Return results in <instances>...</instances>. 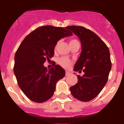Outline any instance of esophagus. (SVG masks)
I'll return each instance as SVG.
<instances>
[{"instance_id":"34e87169","label":"esophagus","mask_w":124,"mask_h":124,"mask_svg":"<svg viewBox=\"0 0 124 124\" xmlns=\"http://www.w3.org/2000/svg\"><path fill=\"white\" fill-rule=\"evenodd\" d=\"M71 75V73L68 71H66V76H68Z\"/></svg>"}]
</instances>
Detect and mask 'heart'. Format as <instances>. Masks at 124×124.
Instances as JSON below:
<instances>
[{
    "instance_id": "b5f03b06",
    "label": "heart",
    "mask_w": 124,
    "mask_h": 124,
    "mask_svg": "<svg viewBox=\"0 0 124 124\" xmlns=\"http://www.w3.org/2000/svg\"><path fill=\"white\" fill-rule=\"evenodd\" d=\"M75 42H78L77 40H76V39H71V40H70V45L72 44L73 43ZM58 45V42L57 43L56 45L55 46V49L57 48V46ZM58 64L61 66V67L64 68L65 69H68L71 66L72 64V61L71 60H70V59H68V58H66V57H62L61 58H60L58 61Z\"/></svg>"
}]
</instances>
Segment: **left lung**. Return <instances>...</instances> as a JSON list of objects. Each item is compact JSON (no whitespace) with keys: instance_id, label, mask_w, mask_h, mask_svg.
I'll return each instance as SVG.
<instances>
[{"instance_id":"left-lung-1","label":"left lung","mask_w":124,"mask_h":124,"mask_svg":"<svg viewBox=\"0 0 124 124\" xmlns=\"http://www.w3.org/2000/svg\"><path fill=\"white\" fill-rule=\"evenodd\" d=\"M80 39L82 51L74 67L75 71L84 72L78 76V83L70 87L71 94L81 101H90L99 94L107 83L111 70L110 52L105 43L90 30L81 26H69Z\"/></svg>"}]
</instances>
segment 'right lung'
<instances>
[{"mask_svg": "<svg viewBox=\"0 0 124 124\" xmlns=\"http://www.w3.org/2000/svg\"><path fill=\"white\" fill-rule=\"evenodd\" d=\"M72 34L66 27L46 25L31 31L20 45L14 71L20 88L29 99L41 103L53 96L56 84L65 76V71L55 63L48 70L43 64L54 56L58 41Z\"/></svg>", "mask_w": 124, "mask_h": 124, "instance_id": "1", "label": "right lung"}]
</instances>
